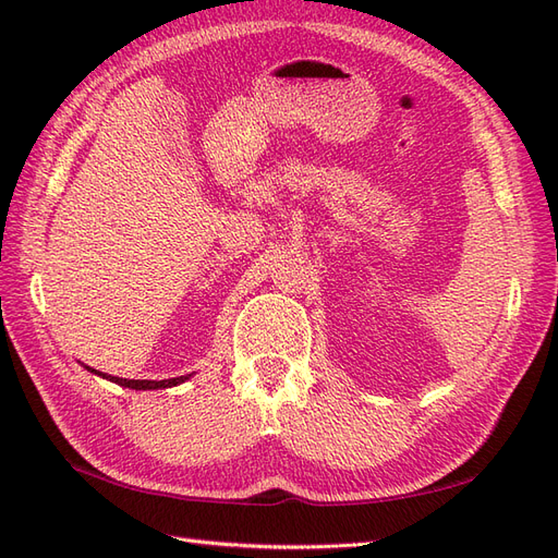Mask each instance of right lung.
Wrapping results in <instances>:
<instances>
[{"instance_id":"right-lung-1","label":"right lung","mask_w":558,"mask_h":558,"mask_svg":"<svg viewBox=\"0 0 558 558\" xmlns=\"http://www.w3.org/2000/svg\"><path fill=\"white\" fill-rule=\"evenodd\" d=\"M86 369H90V373H95V375H99V377H105V379H109V381H113V384H118V386L134 388V391H156V388H170V386H177V384H181V381H185V379H191V375L174 377V379H162V381H150V379H123V377H111V375L97 373V369H93V367H88V365H86Z\"/></svg>"}]
</instances>
